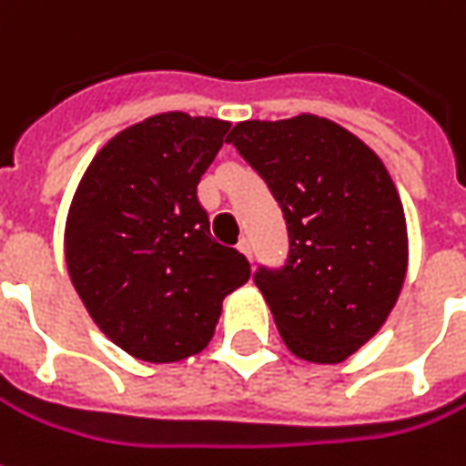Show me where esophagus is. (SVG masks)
Listing matches in <instances>:
<instances>
[{"instance_id": "esophagus-1", "label": "esophagus", "mask_w": 466, "mask_h": 466, "mask_svg": "<svg viewBox=\"0 0 466 466\" xmlns=\"http://www.w3.org/2000/svg\"><path fill=\"white\" fill-rule=\"evenodd\" d=\"M237 249H239V252H242V255H245L247 259L252 258V242H249L247 237H242V239H239V245H237Z\"/></svg>"}]
</instances>
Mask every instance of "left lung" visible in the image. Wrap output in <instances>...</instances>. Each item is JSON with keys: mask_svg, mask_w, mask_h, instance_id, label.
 I'll return each mask as SVG.
<instances>
[{"mask_svg": "<svg viewBox=\"0 0 466 466\" xmlns=\"http://www.w3.org/2000/svg\"><path fill=\"white\" fill-rule=\"evenodd\" d=\"M227 142L286 219V262L252 275L286 347L309 362L347 360L385 324L406 278V217L388 170L313 114L239 122Z\"/></svg>", "mask_w": 466, "mask_h": 466, "instance_id": "obj_1", "label": "left lung"}]
</instances>
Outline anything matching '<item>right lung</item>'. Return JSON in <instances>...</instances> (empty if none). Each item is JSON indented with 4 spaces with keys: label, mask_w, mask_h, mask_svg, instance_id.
<instances>
[{
    "label": "right lung",
    "mask_w": 466,
    "mask_h": 466,
    "mask_svg": "<svg viewBox=\"0 0 466 466\" xmlns=\"http://www.w3.org/2000/svg\"><path fill=\"white\" fill-rule=\"evenodd\" d=\"M229 122L167 112L109 140L81 178L66 262L91 319L145 362H178L214 334L249 262L208 232L196 186Z\"/></svg>",
    "instance_id": "right-lung-1"
}]
</instances>
